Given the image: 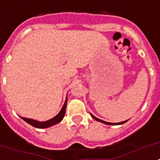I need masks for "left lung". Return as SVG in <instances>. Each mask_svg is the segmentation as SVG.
<instances>
[{
  "mask_svg": "<svg viewBox=\"0 0 160 160\" xmlns=\"http://www.w3.org/2000/svg\"><path fill=\"white\" fill-rule=\"evenodd\" d=\"M90 114L92 115V117L93 118H94L95 120H96V121H99V122H103V123H105V124H107V125H120V124H122V123H125L126 122H128V120H126V121H123V122H118V123H113V122H105V121H103V120L101 119H99V118H97L96 117H95L93 114H92V113H90Z\"/></svg>",
  "mask_w": 160,
  "mask_h": 160,
  "instance_id": "left-lung-1",
  "label": "left lung"
}]
</instances>
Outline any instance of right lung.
Instances as JSON below:
<instances>
[{"label":"right lung","instance_id":"add662e5","mask_svg":"<svg viewBox=\"0 0 160 160\" xmlns=\"http://www.w3.org/2000/svg\"><path fill=\"white\" fill-rule=\"evenodd\" d=\"M66 105H67V98H66L65 101H64V104L63 107H62L61 110L59 111V113H58L57 115L51 118V119H49L47 121H45V122H39V121H37V120L23 118V117H21V118L24 120L25 122H27L28 124L32 125V127H35L37 128H47L53 126V125L57 124L59 122H61L62 119L64 118V114H65Z\"/></svg>","mask_w":160,"mask_h":160}]
</instances>
